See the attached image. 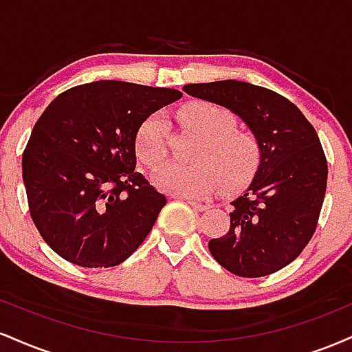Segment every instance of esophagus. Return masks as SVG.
I'll return each mask as SVG.
<instances>
[{"instance_id": "obj_1", "label": "esophagus", "mask_w": 352, "mask_h": 352, "mask_svg": "<svg viewBox=\"0 0 352 352\" xmlns=\"http://www.w3.org/2000/svg\"><path fill=\"white\" fill-rule=\"evenodd\" d=\"M188 204H190V207L195 210V212H205V210L210 208V205H207V204H200V201L190 200Z\"/></svg>"}]
</instances>
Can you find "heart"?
<instances>
[{
	"label": "heart",
	"mask_w": 352,
	"mask_h": 352,
	"mask_svg": "<svg viewBox=\"0 0 352 352\" xmlns=\"http://www.w3.org/2000/svg\"><path fill=\"white\" fill-rule=\"evenodd\" d=\"M177 119L188 131L200 135L199 164H168L155 173V185L179 197L199 199L221 185L225 192H236L256 175L263 160L258 137L236 127L232 112L208 102H190L177 112ZM135 152L148 168H157L167 157V124L160 114L145 119L135 135Z\"/></svg>",
	"instance_id": "b5f03b06"
}]
</instances>
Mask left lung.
Returning a JSON list of instances; mask_svg holds the SVG:
<instances>
[{"label": "left lung", "mask_w": 352, "mask_h": 352, "mask_svg": "<svg viewBox=\"0 0 352 352\" xmlns=\"http://www.w3.org/2000/svg\"><path fill=\"white\" fill-rule=\"evenodd\" d=\"M184 91L240 116L263 151L250 188L232 201L228 233L208 241L210 253L236 276L280 272L309 243L324 201L328 162L316 131L293 102L266 87L228 79Z\"/></svg>", "instance_id": "8db88e82"}]
</instances>
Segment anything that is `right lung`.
<instances>
[{"label": "right lung", "mask_w": 352, "mask_h": 352, "mask_svg": "<svg viewBox=\"0 0 352 352\" xmlns=\"http://www.w3.org/2000/svg\"><path fill=\"white\" fill-rule=\"evenodd\" d=\"M182 92L122 80L64 91L36 122L23 152L28 205L43 240L82 268L127 260L167 199L135 172V135Z\"/></svg>", "instance_id": "right-lung-1"}]
</instances>
